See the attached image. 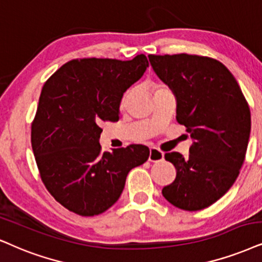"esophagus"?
<instances>
[{
	"label": "esophagus",
	"mask_w": 262,
	"mask_h": 262,
	"mask_svg": "<svg viewBox=\"0 0 262 262\" xmlns=\"http://www.w3.org/2000/svg\"><path fill=\"white\" fill-rule=\"evenodd\" d=\"M164 158V154L158 148L151 147L150 148V155H148V161L150 162H160Z\"/></svg>",
	"instance_id": "1"
}]
</instances>
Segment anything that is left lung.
Returning <instances> with one entry per match:
<instances>
[{
	"label": "left lung",
	"instance_id": "1",
	"mask_svg": "<svg viewBox=\"0 0 262 262\" xmlns=\"http://www.w3.org/2000/svg\"><path fill=\"white\" fill-rule=\"evenodd\" d=\"M156 75L177 98V121L190 133V155L165 154L177 178L162 193L174 207L201 210L230 190L239 174L251 118L236 78L215 59L190 54L148 55Z\"/></svg>",
	"mask_w": 262,
	"mask_h": 262
}]
</instances>
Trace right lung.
<instances>
[{
    "label": "right lung",
    "mask_w": 262,
    "mask_h": 262,
    "mask_svg": "<svg viewBox=\"0 0 262 262\" xmlns=\"http://www.w3.org/2000/svg\"><path fill=\"white\" fill-rule=\"evenodd\" d=\"M148 68L132 60L75 59L54 72L39 95L31 145L41 179L66 209L82 216L104 213L120 198L129 171L147 161L150 150L129 145L100 152L105 121H117L125 91Z\"/></svg>",
    "instance_id": "1"
}]
</instances>
